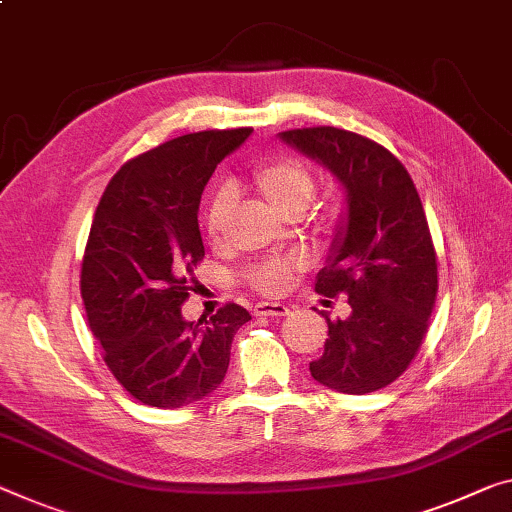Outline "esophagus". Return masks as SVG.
<instances>
[{"label":"esophagus","mask_w":512,"mask_h":512,"mask_svg":"<svg viewBox=\"0 0 512 512\" xmlns=\"http://www.w3.org/2000/svg\"><path fill=\"white\" fill-rule=\"evenodd\" d=\"M290 309L286 304H277V302H258L254 306V316H286Z\"/></svg>","instance_id":"34e87169"}]
</instances>
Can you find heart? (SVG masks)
<instances>
[{
  "label": "heart",
  "instance_id": "obj_1",
  "mask_svg": "<svg viewBox=\"0 0 512 512\" xmlns=\"http://www.w3.org/2000/svg\"><path fill=\"white\" fill-rule=\"evenodd\" d=\"M251 185L256 194L261 196L263 203L272 212L281 217L302 215V210L309 206L316 192V178L311 169L302 160L290 155L274 157L258 164L251 174ZM235 196L229 187H222L212 196L208 212H206V235L210 245H224L226 229H229V219L233 215ZM338 210L334 208L329 215V226L336 224ZM304 261L300 256H281L267 258V261L254 263L247 270L245 279L251 290L261 295H281L290 288V283L304 270Z\"/></svg>",
  "mask_w": 512,
  "mask_h": 512
}]
</instances>
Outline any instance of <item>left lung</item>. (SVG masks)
Here are the masks:
<instances>
[{"label": "left lung", "instance_id": "8db88e82", "mask_svg": "<svg viewBox=\"0 0 512 512\" xmlns=\"http://www.w3.org/2000/svg\"><path fill=\"white\" fill-rule=\"evenodd\" d=\"M279 137L332 171L348 194L316 290L348 295L350 316L322 313L329 338L309 371L352 396L389 387L419 352L437 300V254L414 180L396 155L357 132L318 125Z\"/></svg>", "mask_w": 512, "mask_h": 512}]
</instances>
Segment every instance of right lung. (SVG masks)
<instances>
[{"mask_svg":"<svg viewBox=\"0 0 512 512\" xmlns=\"http://www.w3.org/2000/svg\"><path fill=\"white\" fill-rule=\"evenodd\" d=\"M249 135L192 132L132 157L93 215L80 274L86 320L109 371L144 405L174 410L215 391L235 332L251 320L233 302L206 322L180 313L206 256L196 217L203 187Z\"/></svg>","mask_w":512,"mask_h":512,"instance_id":"add662e5","label":"right lung"}]
</instances>
